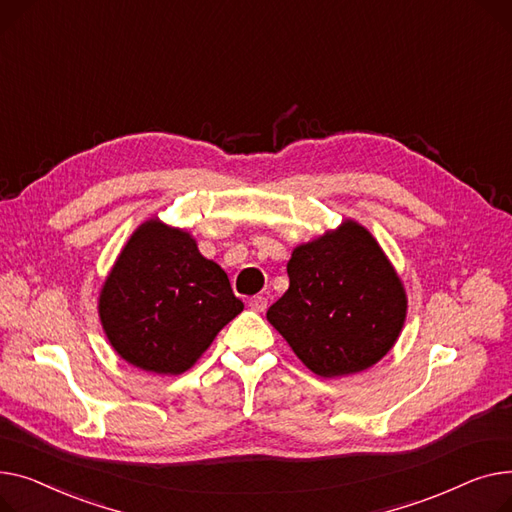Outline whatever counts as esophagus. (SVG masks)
<instances>
[{
    "mask_svg": "<svg viewBox=\"0 0 512 512\" xmlns=\"http://www.w3.org/2000/svg\"><path fill=\"white\" fill-rule=\"evenodd\" d=\"M248 306H250V310H254V312H264L266 306H268V302H266L264 295H254V297L250 299V302H248Z\"/></svg>",
    "mask_w": 512,
    "mask_h": 512,
    "instance_id": "1",
    "label": "esophagus"
}]
</instances>
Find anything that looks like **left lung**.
Segmentation results:
<instances>
[{"label":"left lung","instance_id":"left-lung-1","mask_svg":"<svg viewBox=\"0 0 512 512\" xmlns=\"http://www.w3.org/2000/svg\"><path fill=\"white\" fill-rule=\"evenodd\" d=\"M287 275L289 289L266 318L314 374L364 372L397 343L405 287L366 227L347 219L297 246Z\"/></svg>","mask_w":512,"mask_h":512}]
</instances>
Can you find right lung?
<instances>
[{"label": "right lung", "instance_id": "obj_1", "mask_svg": "<svg viewBox=\"0 0 512 512\" xmlns=\"http://www.w3.org/2000/svg\"><path fill=\"white\" fill-rule=\"evenodd\" d=\"M242 310L225 270L198 252L188 231L159 219L132 233L99 295V318L117 355L163 376L190 370Z\"/></svg>", "mask_w": 512, "mask_h": 512}]
</instances>
